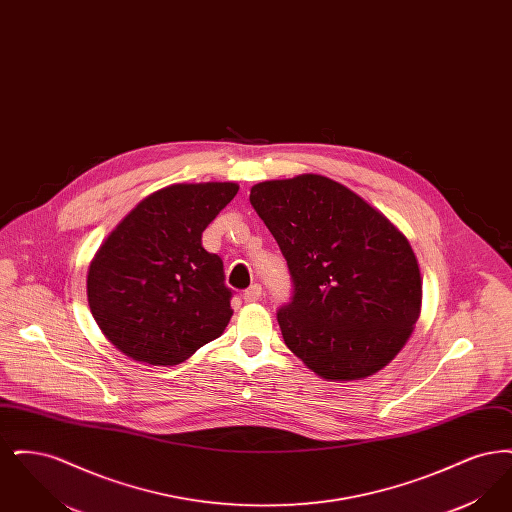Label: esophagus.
<instances>
[{
  "label": "esophagus",
  "mask_w": 512,
  "mask_h": 512,
  "mask_svg": "<svg viewBox=\"0 0 512 512\" xmlns=\"http://www.w3.org/2000/svg\"><path fill=\"white\" fill-rule=\"evenodd\" d=\"M261 295H263L261 284H253V286H249V288L245 290L244 301L245 303H255V301L261 299Z\"/></svg>",
  "instance_id": "1"
}]
</instances>
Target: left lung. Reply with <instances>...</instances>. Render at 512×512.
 Returning a JSON list of instances; mask_svg holds the SVG:
<instances>
[{
  "instance_id": "1",
  "label": "left lung",
  "mask_w": 512,
  "mask_h": 512,
  "mask_svg": "<svg viewBox=\"0 0 512 512\" xmlns=\"http://www.w3.org/2000/svg\"><path fill=\"white\" fill-rule=\"evenodd\" d=\"M249 201L286 257L284 343L326 380H359L413 334L422 282L407 238L363 197L320 174L268 180Z\"/></svg>"
}]
</instances>
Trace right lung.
<instances>
[{"label":"right lung","instance_id":"right-lung-1","mask_svg":"<svg viewBox=\"0 0 512 512\" xmlns=\"http://www.w3.org/2000/svg\"><path fill=\"white\" fill-rule=\"evenodd\" d=\"M236 194L234 182L163 188L140 201L99 247L88 270V303L124 355L178 365L224 332L234 292L201 234Z\"/></svg>","mask_w":512,"mask_h":512}]
</instances>
